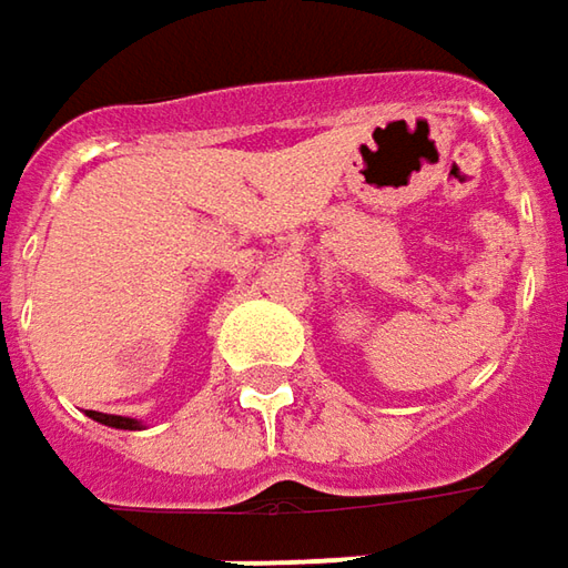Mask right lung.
Instances as JSON below:
<instances>
[{
    "label": "right lung",
    "mask_w": 568,
    "mask_h": 568,
    "mask_svg": "<svg viewBox=\"0 0 568 568\" xmlns=\"http://www.w3.org/2000/svg\"><path fill=\"white\" fill-rule=\"evenodd\" d=\"M87 416L97 418L102 425H109V428H124V432H136L140 425L133 422V418H124V416H105V413H97V409H87Z\"/></svg>",
    "instance_id": "obj_1"
}]
</instances>
